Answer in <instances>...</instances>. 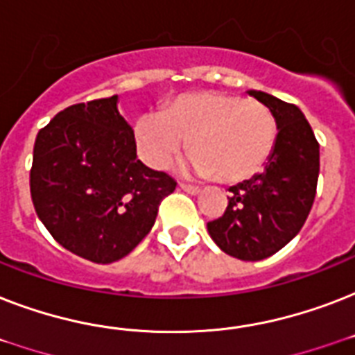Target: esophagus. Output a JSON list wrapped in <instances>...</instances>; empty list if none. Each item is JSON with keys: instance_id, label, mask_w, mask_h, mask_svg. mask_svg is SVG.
I'll list each match as a JSON object with an SVG mask.
<instances>
[{"instance_id": "esophagus-1", "label": "esophagus", "mask_w": 355, "mask_h": 355, "mask_svg": "<svg viewBox=\"0 0 355 355\" xmlns=\"http://www.w3.org/2000/svg\"><path fill=\"white\" fill-rule=\"evenodd\" d=\"M180 189H184V191H188V193L191 195H197L200 191L199 186H193V184H184V182H180Z\"/></svg>"}]
</instances>
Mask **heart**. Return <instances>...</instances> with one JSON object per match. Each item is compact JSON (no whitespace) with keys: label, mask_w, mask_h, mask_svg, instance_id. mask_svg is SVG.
<instances>
[{"label":"heart","mask_w":355,"mask_h":355,"mask_svg":"<svg viewBox=\"0 0 355 355\" xmlns=\"http://www.w3.org/2000/svg\"><path fill=\"white\" fill-rule=\"evenodd\" d=\"M275 114L256 99L228 92L175 97L164 114H141L134 139L141 160L164 169L189 139L191 167L221 182H241L261 171L276 144Z\"/></svg>","instance_id":"heart-1"}]
</instances>
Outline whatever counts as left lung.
<instances>
[{
  "instance_id": "8db88e82",
  "label": "left lung",
  "mask_w": 355,
  "mask_h": 355,
  "mask_svg": "<svg viewBox=\"0 0 355 355\" xmlns=\"http://www.w3.org/2000/svg\"><path fill=\"white\" fill-rule=\"evenodd\" d=\"M275 114L276 144L259 175L230 188L228 206L208 234L228 256L269 258L300 232L319 180V141L302 110L265 92H248Z\"/></svg>"
}]
</instances>
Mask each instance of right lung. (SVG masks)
I'll use <instances>...</instances> for the list:
<instances>
[{"instance_id":"add662e5","label":"right lung","mask_w":355,"mask_h":355,"mask_svg":"<svg viewBox=\"0 0 355 355\" xmlns=\"http://www.w3.org/2000/svg\"><path fill=\"white\" fill-rule=\"evenodd\" d=\"M31 199L53 239L94 263L125 258L150 232L175 178L136 158L118 96L64 108L40 128Z\"/></svg>"}]
</instances>
